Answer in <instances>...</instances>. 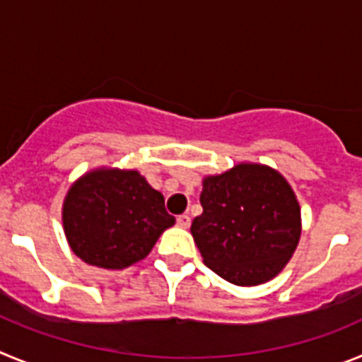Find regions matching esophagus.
Returning <instances> with one entry per match:
<instances>
[{
	"label": "esophagus",
	"instance_id": "1",
	"mask_svg": "<svg viewBox=\"0 0 362 362\" xmlns=\"http://www.w3.org/2000/svg\"><path fill=\"white\" fill-rule=\"evenodd\" d=\"M177 225L181 226V228H188V226H190V216H187V214L179 216L177 217Z\"/></svg>",
	"mask_w": 362,
	"mask_h": 362
}]
</instances>
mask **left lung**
Returning a JSON list of instances; mask_svg holds the SVG:
<instances>
[{"mask_svg": "<svg viewBox=\"0 0 362 362\" xmlns=\"http://www.w3.org/2000/svg\"><path fill=\"white\" fill-rule=\"evenodd\" d=\"M203 214L192 235L203 263L238 286H257L283 272L299 245L300 206L283 174L239 163L203 177Z\"/></svg>", "mask_w": 362, "mask_h": 362, "instance_id": "1", "label": "left lung"}]
</instances>
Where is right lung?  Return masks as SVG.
Masks as SVG:
<instances>
[{
    "label": "right lung",
    "instance_id": "obj_1",
    "mask_svg": "<svg viewBox=\"0 0 362 362\" xmlns=\"http://www.w3.org/2000/svg\"><path fill=\"white\" fill-rule=\"evenodd\" d=\"M63 230L81 261L123 270L145 259L175 223L165 197L137 170L99 166L76 179L62 209Z\"/></svg>",
    "mask_w": 362,
    "mask_h": 362
}]
</instances>
